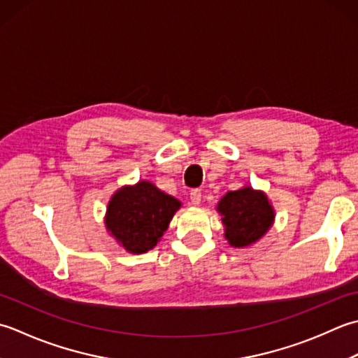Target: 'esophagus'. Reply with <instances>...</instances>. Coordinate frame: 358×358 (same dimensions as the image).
I'll return each instance as SVG.
<instances>
[{
	"label": "esophagus",
	"instance_id": "obj_1",
	"mask_svg": "<svg viewBox=\"0 0 358 358\" xmlns=\"http://www.w3.org/2000/svg\"><path fill=\"white\" fill-rule=\"evenodd\" d=\"M189 199H192V203H194V206H199L201 203V199H202V192L199 188H194L189 192Z\"/></svg>",
	"mask_w": 358,
	"mask_h": 358
}]
</instances>
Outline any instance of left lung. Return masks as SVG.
Segmentation results:
<instances>
[{
    "label": "left lung",
    "mask_w": 358,
    "mask_h": 358,
    "mask_svg": "<svg viewBox=\"0 0 358 358\" xmlns=\"http://www.w3.org/2000/svg\"><path fill=\"white\" fill-rule=\"evenodd\" d=\"M222 215L225 238L233 247H245L271 229L273 210L266 194L250 187L229 192L217 203Z\"/></svg>",
    "instance_id": "left-lung-1"
}]
</instances>
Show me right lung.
Returning <instances> with one entry per match:
<instances>
[{"label": "right lung", "instance_id": "1", "mask_svg": "<svg viewBox=\"0 0 358 358\" xmlns=\"http://www.w3.org/2000/svg\"><path fill=\"white\" fill-rule=\"evenodd\" d=\"M180 207L178 199L150 182L125 187L108 206L106 229L128 252L143 253L157 244Z\"/></svg>", "mask_w": 358, "mask_h": 358}]
</instances>
